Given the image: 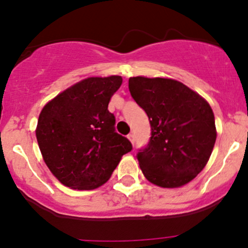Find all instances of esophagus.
Segmentation results:
<instances>
[{
	"label": "esophagus",
	"instance_id": "34e87169",
	"mask_svg": "<svg viewBox=\"0 0 248 248\" xmlns=\"http://www.w3.org/2000/svg\"><path fill=\"white\" fill-rule=\"evenodd\" d=\"M127 138L131 140L132 144H134V134H133V133H129L128 136H127Z\"/></svg>",
	"mask_w": 248,
	"mask_h": 248
}]
</instances>
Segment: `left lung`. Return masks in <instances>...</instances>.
<instances>
[{
  "instance_id": "1",
  "label": "left lung",
  "mask_w": 248,
  "mask_h": 248,
  "mask_svg": "<svg viewBox=\"0 0 248 248\" xmlns=\"http://www.w3.org/2000/svg\"><path fill=\"white\" fill-rule=\"evenodd\" d=\"M128 89L151 124L149 142L137 154L144 176L164 188L188 184L206 166L216 141L211 107L172 79L133 77Z\"/></svg>"
}]
</instances>
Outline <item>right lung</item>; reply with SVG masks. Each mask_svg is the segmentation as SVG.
<instances>
[{
  "mask_svg": "<svg viewBox=\"0 0 248 248\" xmlns=\"http://www.w3.org/2000/svg\"><path fill=\"white\" fill-rule=\"evenodd\" d=\"M121 84L119 76L87 78L57 94L39 114V149L47 168L64 186H102L132 150L131 141L115 131V116L108 110Z\"/></svg>",
  "mask_w": 248,
  "mask_h": 248,
  "instance_id": "add662e5",
  "label": "right lung"
}]
</instances>
